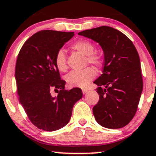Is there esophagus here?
Masks as SVG:
<instances>
[{
  "mask_svg": "<svg viewBox=\"0 0 156 156\" xmlns=\"http://www.w3.org/2000/svg\"><path fill=\"white\" fill-rule=\"evenodd\" d=\"M88 91H89V90H88L87 89H82V93H83V94H87V92H88Z\"/></svg>",
  "mask_w": 156,
  "mask_h": 156,
  "instance_id": "obj_1",
  "label": "esophagus"
}]
</instances>
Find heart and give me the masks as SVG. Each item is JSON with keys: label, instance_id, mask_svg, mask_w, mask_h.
<instances>
[{"label": "heart", "instance_id": "obj_1", "mask_svg": "<svg viewBox=\"0 0 156 156\" xmlns=\"http://www.w3.org/2000/svg\"><path fill=\"white\" fill-rule=\"evenodd\" d=\"M71 48L86 55V62L96 67H101L103 65V58L101 54L94 51V44L90 41L79 39L71 45ZM55 65L61 73H65L68 69L66 55L62 50H59L55 54ZM96 72L92 67H87L81 71H73L66 76L65 80L71 87H86L95 78Z\"/></svg>", "mask_w": 156, "mask_h": 156}]
</instances>
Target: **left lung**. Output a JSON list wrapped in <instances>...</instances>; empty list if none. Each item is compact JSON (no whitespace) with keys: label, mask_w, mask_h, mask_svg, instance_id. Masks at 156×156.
<instances>
[{"label":"left lung","mask_w":156,"mask_h":156,"mask_svg":"<svg viewBox=\"0 0 156 156\" xmlns=\"http://www.w3.org/2000/svg\"><path fill=\"white\" fill-rule=\"evenodd\" d=\"M78 34L98 42L104 52L103 74L94 82L99 87V101L93 108L95 119L106 128L125 127L136 114L143 90L138 52L127 36L110 27L87 29Z\"/></svg>","instance_id":"1"}]
</instances>
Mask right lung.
<instances>
[{
    "label": "right lung",
    "instance_id": "1",
    "mask_svg": "<svg viewBox=\"0 0 156 156\" xmlns=\"http://www.w3.org/2000/svg\"><path fill=\"white\" fill-rule=\"evenodd\" d=\"M74 32L43 30L26 41L15 65L17 91L29 120L40 129L52 132L69 122L73 108L82 98L80 88L65 90L55 65L57 52ZM58 94L53 97L51 92Z\"/></svg>",
    "mask_w": 156,
    "mask_h": 156
}]
</instances>
